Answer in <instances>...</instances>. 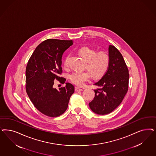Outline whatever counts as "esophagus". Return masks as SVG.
I'll use <instances>...</instances> for the list:
<instances>
[{"mask_svg": "<svg viewBox=\"0 0 156 156\" xmlns=\"http://www.w3.org/2000/svg\"><path fill=\"white\" fill-rule=\"evenodd\" d=\"M83 90V89L80 88H79V87H75L76 92H78V91H82Z\"/></svg>", "mask_w": 156, "mask_h": 156, "instance_id": "obj_1", "label": "esophagus"}]
</instances>
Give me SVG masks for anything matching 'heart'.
Segmentation results:
<instances>
[{
  "mask_svg": "<svg viewBox=\"0 0 156 156\" xmlns=\"http://www.w3.org/2000/svg\"><path fill=\"white\" fill-rule=\"evenodd\" d=\"M79 53L86 60V68L90 70L94 77H99L103 75L108 66L109 57L105 52L97 53L95 50L89 47H83ZM69 55H68L64 61V66L68 65ZM90 73L89 71H74L69 75L70 81L76 86H84L86 82L90 79Z\"/></svg>",
  "mask_w": 156,
  "mask_h": 156,
  "instance_id": "b5f03b06",
  "label": "heart"
}]
</instances>
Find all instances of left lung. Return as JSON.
Masks as SVG:
<instances>
[{"instance_id":"left-lung-1","label":"left lung","mask_w":156,"mask_h":156,"mask_svg":"<svg viewBox=\"0 0 156 156\" xmlns=\"http://www.w3.org/2000/svg\"><path fill=\"white\" fill-rule=\"evenodd\" d=\"M110 59L107 70L100 80L94 84L95 96L89 103L90 110L99 115L111 112L123 101L128 90L129 73L125 61L114 46L109 45Z\"/></svg>"}]
</instances>
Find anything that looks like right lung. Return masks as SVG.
I'll return each mask as SVG.
<instances>
[{
    "mask_svg": "<svg viewBox=\"0 0 156 156\" xmlns=\"http://www.w3.org/2000/svg\"><path fill=\"white\" fill-rule=\"evenodd\" d=\"M72 40L48 39L41 42L30 57L26 69V90L30 101L41 113L57 117L65 112L70 96L75 92L73 85L66 83L59 90L53 88L54 80L64 84L62 73V56Z\"/></svg>",
    "mask_w": 156,
    "mask_h": 156,
    "instance_id": "1",
    "label": "right lung"
}]
</instances>
